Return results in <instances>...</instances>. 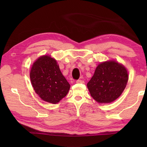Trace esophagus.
I'll list each match as a JSON object with an SVG mask.
<instances>
[{
	"instance_id": "obj_1",
	"label": "esophagus",
	"mask_w": 147,
	"mask_h": 147,
	"mask_svg": "<svg viewBox=\"0 0 147 147\" xmlns=\"http://www.w3.org/2000/svg\"><path fill=\"white\" fill-rule=\"evenodd\" d=\"M76 82L77 83H82V84L85 83V82H84L83 80H78Z\"/></svg>"
}]
</instances>
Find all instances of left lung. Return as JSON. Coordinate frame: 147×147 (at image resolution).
<instances>
[{
	"mask_svg": "<svg viewBox=\"0 0 147 147\" xmlns=\"http://www.w3.org/2000/svg\"><path fill=\"white\" fill-rule=\"evenodd\" d=\"M128 80L127 70L113 61L100 64L87 83L93 98L98 103L114 101L124 91Z\"/></svg>",
	"mask_w": 147,
	"mask_h": 147,
	"instance_id": "1",
	"label": "left lung"
}]
</instances>
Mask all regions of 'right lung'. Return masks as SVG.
<instances>
[{
    "label": "right lung",
    "mask_w": 147,
    "mask_h": 147,
    "mask_svg": "<svg viewBox=\"0 0 147 147\" xmlns=\"http://www.w3.org/2000/svg\"><path fill=\"white\" fill-rule=\"evenodd\" d=\"M30 76L37 95L52 104H57L66 96L70 88L57 62L48 55L42 56L34 62Z\"/></svg>",
    "instance_id": "add662e5"
}]
</instances>
